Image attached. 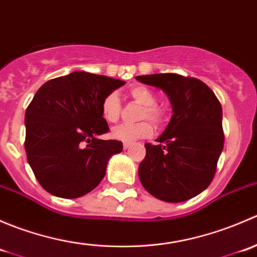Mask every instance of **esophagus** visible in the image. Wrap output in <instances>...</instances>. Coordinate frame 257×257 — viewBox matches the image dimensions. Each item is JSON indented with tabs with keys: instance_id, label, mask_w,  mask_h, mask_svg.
Returning <instances> with one entry per match:
<instances>
[{
	"instance_id": "34e87169",
	"label": "esophagus",
	"mask_w": 257,
	"mask_h": 257,
	"mask_svg": "<svg viewBox=\"0 0 257 257\" xmlns=\"http://www.w3.org/2000/svg\"><path fill=\"white\" fill-rule=\"evenodd\" d=\"M131 145H132L131 143H124V144H123V149H124V150L129 149V148H131Z\"/></svg>"
}]
</instances>
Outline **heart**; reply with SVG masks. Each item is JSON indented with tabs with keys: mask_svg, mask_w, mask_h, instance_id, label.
<instances>
[{
	"mask_svg": "<svg viewBox=\"0 0 257 257\" xmlns=\"http://www.w3.org/2000/svg\"><path fill=\"white\" fill-rule=\"evenodd\" d=\"M129 95L134 102L143 105V109L139 113V119L148 118L153 123L160 125L165 119V110L160 105L155 104V94L144 85H137L129 90ZM102 116L107 123H116L120 118L121 104L116 93H109L103 99L100 105ZM153 134V126L148 120L139 121L134 124H120L114 126L110 132L113 139L119 142L132 143L141 138H148Z\"/></svg>",
	"mask_w": 257,
	"mask_h": 257,
	"instance_id": "1",
	"label": "heart"
}]
</instances>
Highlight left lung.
Instances as JSON below:
<instances>
[{
    "mask_svg": "<svg viewBox=\"0 0 257 257\" xmlns=\"http://www.w3.org/2000/svg\"><path fill=\"white\" fill-rule=\"evenodd\" d=\"M137 80L162 89L173 110L158 143L145 144L139 180L159 200H189L208 188L216 172L224 148L221 104L208 85L195 78L160 73Z\"/></svg>",
    "mask_w": 257,
    "mask_h": 257,
    "instance_id": "obj_1",
    "label": "left lung"
}]
</instances>
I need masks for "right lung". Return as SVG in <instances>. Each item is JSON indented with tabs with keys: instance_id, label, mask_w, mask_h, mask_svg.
<instances>
[{
	"instance_id": "right-lung-1",
	"label": "right lung",
	"mask_w": 257,
	"mask_h": 257,
	"mask_svg": "<svg viewBox=\"0 0 257 257\" xmlns=\"http://www.w3.org/2000/svg\"><path fill=\"white\" fill-rule=\"evenodd\" d=\"M124 84L77 71L48 80L37 90L26 110L25 149L36 179L49 194L79 198L104 178L108 162L123 144L98 138L109 131L100 105Z\"/></svg>"
}]
</instances>
